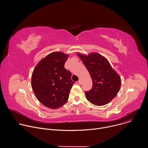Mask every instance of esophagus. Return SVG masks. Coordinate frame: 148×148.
Returning a JSON list of instances; mask_svg holds the SVG:
<instances>
[{"label": "esophagus", "mask_w": 148, "mask_h": 148, "mask_svg": "<svg viewBox=\"0 0 148 148\" xmlns=\"http://www.w3.org/2000/svg\"><path fill=\"white\" fill-rule=\"evenodd\" d=\"M78 84H79V85H81L82 82H81V79H79V80H78Z\"/></svg>", "instance_id": "obj_1"}]
</instances>
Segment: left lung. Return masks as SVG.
Here are the masks:
<instances>
[{
    "instance_id": "8db88e82",
    "label": "left lung",
    "mask_w": 148,
    "mask_h": 148,
    "mask_svg": "<svg viewBox=\"0 0 148 148\" xmlns=\"http://www.w3.org/2000/svg\"><path fill=\"white\" fill-rule=\"evenodd\" d=\"M89 71L92 87L85 91L86 98L92 104L101 106L113 99L119 92L121 80L119 75L111 67L108 61L98 53L88 56L77 54Z\"/></svg>"
}]
</instances>
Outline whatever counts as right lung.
Instances as JSON below:
<instances>
[{
    "instance_id": "right-lung-1",
    "label": "right lung",
    "mask_w": 148,
    "mask_h": 148,
    "mask_svg": "<svg viewBox=\"0 0 148 148\" xmlns=\"http://www.w3.org/2000/svg\"><path fill=\"white\" fill-rule=\"evenodd\" d=\"M69 56L54 52L42 59L32 77V87L38 100L45 106L57 109L65 104L74 83L71 73L64 67Z\"/></svg>"
}]
</instances>
